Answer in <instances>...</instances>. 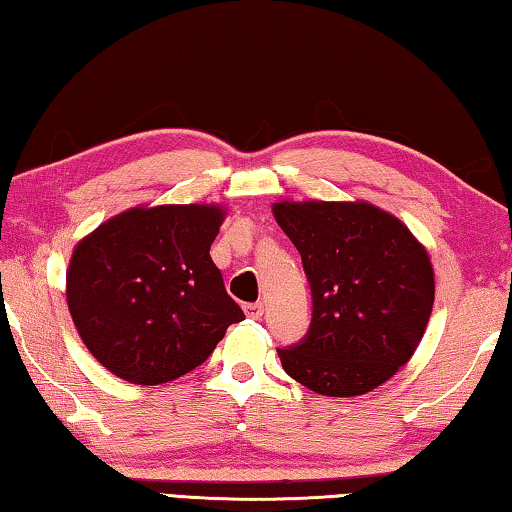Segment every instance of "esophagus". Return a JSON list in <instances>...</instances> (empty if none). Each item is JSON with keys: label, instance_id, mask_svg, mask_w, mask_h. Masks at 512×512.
Instances as JSON below:
<instances>
[{"label": "esophagus", "instance_id": "esophagus-1", "mask_svg": "<svg viewBox=\"0 0 512 512\" xmlns=\"http://www.w3.org/2000/svg\"><path fill=\"white\" fill-rule=\"evenodd\" d=\"M245 312H247V317H251V319H261L263 317V303L261 301H258V303H247Z\"/></svg>", "mask_w": 512, "mask_h": 512}]
</instances>
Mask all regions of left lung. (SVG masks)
I'll return each instance as SVG.
<instances>
[{
    "label": "left lung",
    "instance_id": "obj_1",
    "mask_svg": "<svg viewBox=\"0 0 512 512\" xmlns=\"http://www.w3.org/2000/svg\"><path fill=\"white\" fill-rule=\"evenodd\" d=\"M272 211L312 292L306 337L279 348L285 373L330 398L380 387L411 360L432 315L427 249L369 202H279Z\"/></svg>",
    "mask_w": 512,
    "mask_h": 512
}]
</instances>
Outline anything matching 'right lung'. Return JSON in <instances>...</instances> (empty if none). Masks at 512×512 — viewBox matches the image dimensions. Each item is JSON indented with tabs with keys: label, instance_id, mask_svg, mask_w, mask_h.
I'll use <instances>...</instances> for the list:
<instances>
[{
	"label": "right lung",
	"instance_id": "1",
	"mask_svg": "<svg viewBox=\"0 0 512 512\" xmlns=\"http://www.w3.org/2000/svg\"><path fill=\"white\" fill-rule=\"evenodd\" d=\"M224 209L134 206L78 242L67 306L83 344L132 384H164L200 366L245 319L211 261Z\"/></svg>",
	"mask_w": 512,
	"mask_h": 512
}]
</instances>
